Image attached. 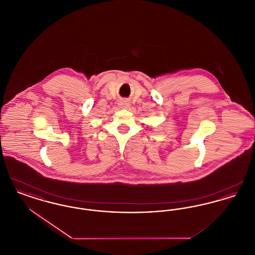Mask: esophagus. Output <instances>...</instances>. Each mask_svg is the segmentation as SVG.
<instances>
[{"mask_svg": "<svg viewBox=\"0 0 255 255\" xmlns=\"http://www.w3.org/2000/svg\"><path fill=\"white\" fill-rule=\"evenodd\" d=\"M129 103L128 102H126V101H122V102H120V106L122 107V108H127V107H129Z\"/></svg>", "mask_w": 255, "mask_h": 255, "instance_id": "1", "label": "esophagus"}]
</instances>
